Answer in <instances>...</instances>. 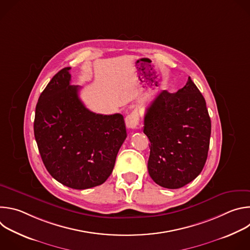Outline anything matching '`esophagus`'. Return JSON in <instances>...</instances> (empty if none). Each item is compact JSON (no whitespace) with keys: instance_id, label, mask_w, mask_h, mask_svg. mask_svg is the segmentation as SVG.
Listing matches in <instances>:
<instances>
[{"instance_id":"esophagus-1","label":"esophagus","mask_w":250,"mask_h":250,"mask_svg":"<svg viewBox=\"0 0 250 250\" xmlns=\"http://www.w3.org/2000/svg\"><path fill=\"white\" fill-rule=\"evenodd\" d=\"M125 123L129 128H136L139 124V114L137 110H133L126 116Z\"/></svg>"}]
</instances>
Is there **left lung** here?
I'll list each match as a JSON object with an SVG mask.
<instances>
[{
	"label": "left lung",
	"mask_w": 250,
	"mask_h": 250,
	"mask_svg": "<svg viewBox=\"0 0 250 250\" xmlns=\"http://www.w3.org/2000/svg\"><path fill=\"white\" fill-rule=\"evenodd\" d=\"M206 101L189 77L176 93L162 91L148 106L144 132L150 141L147 169L167 189L181 188L202 172L209 146Z\"/></svg>",
	"instance_id": "1"
}]
</instances>
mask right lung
Segmentation results:
<instances>
[{"instance_id":"1","label":"right lung","mask_w":250,"mask_h":250,"mask_svg":"<svg viewBox=\"0 0 250 250\" xmlns=\"http://www.w3.org/2000/svg\"><path fill=\"white\" fill-rule=\"evenodd\" d=\"M70 67L61 69L41 94L35 108L34 137L49 174L76 190L103 184L113 172L126 137L121 114L89 111L71 86Z\"/></svg>"}]
</instances>
